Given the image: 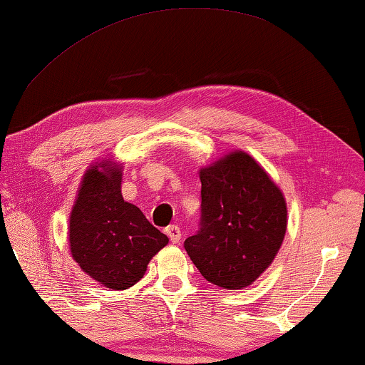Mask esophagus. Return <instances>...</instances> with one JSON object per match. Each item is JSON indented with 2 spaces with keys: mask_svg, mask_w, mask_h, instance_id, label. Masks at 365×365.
<instances>
[{
  "mask_svg": "<svg viewBox=\"0 0 365 365\" xmlns=\"http://www.w3.org/2000/svg\"><path fill=\"white\" fill-rule=\"evenodd\" d=\"M166 235L171 240V243H179V240H181V230H179L178 225L166 227Z\"/></svg>",
  "mask_w": 365,
  "mask_h": 365,
  "instance_id": "obj_1",
  "label": "esophagus"
}]
</instances>
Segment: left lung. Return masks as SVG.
<instances>
[{"instance_id": "1", "label": "left lung", "mask_w": 365, "mask_h": 365, "mask_svg": "<svg viewBox=\"0 0 365 365\" xmlns=\"http://www.w3.org/2000/svg\"><path fill=\"white\" fill-rule=\"evenodd\" d=\"M200 228L184 241L199 272L218 287L253 284L274 261L287 230V205L267 173L245 151L202 168Z\"/></svg>"}]
</instances>
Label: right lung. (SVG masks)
<instances>
[{"instance_id": "1", "label": "right lung", "mask_w": 365, "mask_h": 365, "mask_svg": "<svg viewBox=\"0 0 365 365\" xmlns=\"http://www.w3.org/2000/svg\"><path fill=\"white\" fill-rule=\"evenodd\" d=\"M120 182L122 166L112 161L89 168L68 227L73 259L88 276L112 290L137 284L151 257L170 241L137 205L124 200Z\"/></svg>"}]
</instances>
